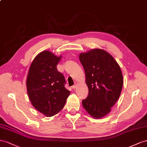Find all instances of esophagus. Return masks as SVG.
Here are the masks:
<instances>
[{
    "instance_id": "obj_1",
    "label": "esophagus",
    "mask_w": 147,
    "mask_h": 147,
    "mask_svg": "<svg viewBox=\"0 0 147 147\" xmlns=\"http://www.w3.org/2000/svg\"><path fill=\"white\" fill-rule=\"evenodd\" d=\"M77 87H78V84H77V83H76L75 84L74 86H72V88H73V89H76L77 88Z\"/></svg>"
}]
</instances>
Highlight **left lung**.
<instances>
[{
  "label": "left lung",
  "instance_id": "8db88e82",
  "mask_svg": "<svg viewBox=\"0 0 147 147\" xmlns=\"http://www.w3.org/2000/svg\"><path fill=\"white\" fill-rule=\"evenodd\" d=\"M79 58L89 89L82 106L93 118L101 119L111 111L119 98L123 81L121 69L113 56L102 49L81 53Z\"/></svg>",
  "mask_w": 147,
  "mask_h": 147
}]
</instances>
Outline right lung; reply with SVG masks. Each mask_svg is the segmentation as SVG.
Returning <instances> with one entry per match:
<instances>
[{"mask_svg":"<svg viewBox=\"0 0 147 147\" xmlns=\"http://www.w3.org/2000/svg\"><path fill=\"white\" fill-rule=\"evenodd\" d=\"M61 55L45 50L33 60L26 85L29 99L36 109L47 117L56 115L64 107L70 91L65 87V79L57 65Z\"/></svg>","mask_w":147,"mask_h":147,"instance_id":"right-lung-1","label":"right lung"}]
</instances>
